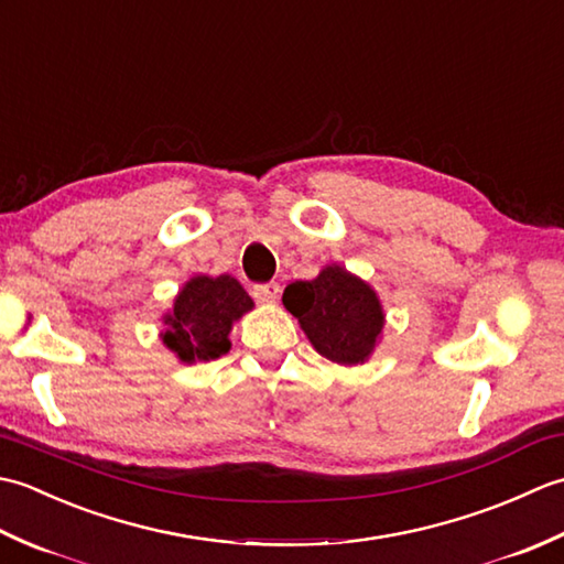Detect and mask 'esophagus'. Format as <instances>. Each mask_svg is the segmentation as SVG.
Instances as JSON below:
<instances>
[{
	"mask_svg": "<svg viewBox=\"0 0 564 564\" xmlns=\"http://www.w3.org/2000/svg\"><path fill=\"white\" fill-rule=\"evenodd\" d=\"M254 297L259 303H263V305H271V303H275L279 301V293H281V285L279 283H259V285H254Z\"/></svg>",
	"mask_w": 564,
	"mask_h": 564,
	"instance_id": "1",
	"label": "esophagus"
}]
</instances>
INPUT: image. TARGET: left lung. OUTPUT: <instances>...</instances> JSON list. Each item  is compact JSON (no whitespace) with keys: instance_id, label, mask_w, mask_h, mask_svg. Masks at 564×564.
Wrapping results in <instances>:
<instances>
[{"instance_id":"obj_1","label":"left lung","mask_w":564,"mask_h":564,"mask_svg":"<svg viewBox=\"0 0 564 564\" xmlns=\"http://www.w3.org/2000/svg\"><path fill=\"white\" fill-rule=\"evenodd\" d=\"M283 305L313 349L339 366H364L386 332L376 289L341 263H327L313 281L285 285Z\"/></svg>"}]
</instances>
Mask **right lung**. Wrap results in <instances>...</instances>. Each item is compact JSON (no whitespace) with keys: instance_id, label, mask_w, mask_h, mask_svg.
Masks as SVG:
<instances>
[{"instance_id":"1","label":"right lung","mask_w":564,"mask_h":564,"mask_svg":"<svg viewBox=\"0 0 564 564\" xmlns=\"http://www.w3.org/2000/svg\"><path fill=\"white\" fill-rule=\"evenodd\" d=\"M254 301L235 275L196 273L178 289L162 315L160 339L178 364H208L230 351V332Z\"/></svg>"}]
</instances>
